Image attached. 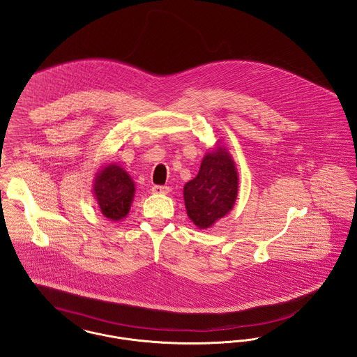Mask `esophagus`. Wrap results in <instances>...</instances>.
Wrapping results in <instances>:
<instances>
[{
  "label": "esophagus",
  "instance_id": "esophagus-1",
  "mask_svg": "<svg viewBox=\"0 0 357 357\" xmlns=\"http://www.w3.org/2000/svg\"><path fill=\"white\" fill-rule=\"evenodd\" d=\"M151 191H152V194H167L168 192V188L167 186H152V189H151Z\"/></svg>",
  "mask_w": 357,
  "mask_h": 357
}]
</instances>
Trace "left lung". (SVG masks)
Listing matches in <instances>:
<instances>
[{"mask_svg": "<svg viewBox=\"0 0 357 357\" xmlns=\"http://www.w3.org/2000/svg\"><path fill=\"white\" fill-rule=\"evenodd\" d=\"M238 189V175L225 148L205 155L198 175L183 188L190 220L199 228H210L231 211Z\"/></svg>", "mask_w": 357, "mask_h": 357, "instance_id": "8db88e82", "label": "left lung"}]
</instances>
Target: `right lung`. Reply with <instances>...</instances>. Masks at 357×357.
Instances as JSON below:
<instances>
[{
  "mask_svg": "<svg viewBox=\"0 0 357 357\" xmlns=\"http://www.w3.org/2000/svg\"><path fill=\"white\" fill-rule=\"evenodd\" d=\"M94 195L106 218L119 221L130 209L135 194V185L124 168L107 165L101 169L94 182Z\"/></svg>",
  "mask_w": 357,
  "mask_h": 357,
  "instance_id": "1",
  "label": "right lung"
}]
</instances>
